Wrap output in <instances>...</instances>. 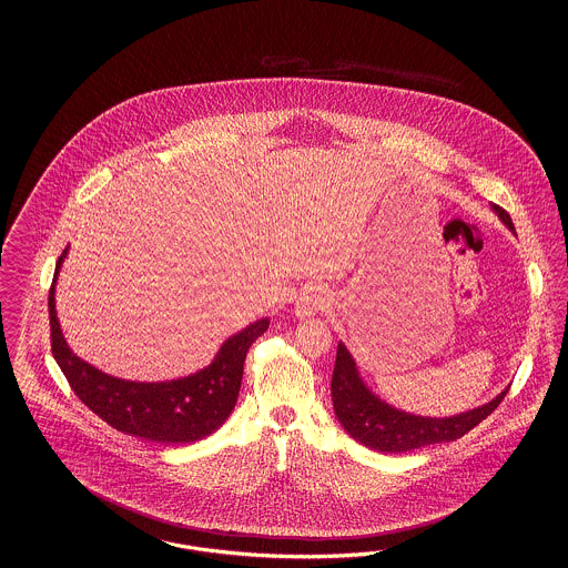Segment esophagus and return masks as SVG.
I'll use <instances>...</instances> for the list:
<instances>
[{"label":"esophagus","mask_w":568,"mask_h":568,"mask_svg":"<svg viewBox=\"0 0 568 568\" xmlns=\"http://www.w3.org/2000/svg\"><path fill=\"white\" fill-rule=\"evenodd\" d=\"M325 304H327L325 292L317 290V287H311V290H306L302 296L297 297V315L300 317H311V315L324 311Z\"/></svg>","instance_id":"34e87169"}]
</instances>
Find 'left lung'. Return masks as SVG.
<instances>
[{
  "instance_id": "8db88e82",
  "label": "left lung",
  "mask_w": 568,
  "mask_h": 568,
  "mask_svg": "<svg viewBox=\"0 0 568 568\" xmlns=\"http://www.w3.org/2000/svg\"><path fill=\"white\" fill-rule=\"evenodd\" d=\"M491 211L515 234L509 213L496 204H491ZM507 392L509 387H505L486 405L452 417H424L387 405L377 394H373V389L359 377L357 364L343 343H338L332 375V403L341 426L364 447L383 454H405L434 443L456 440L481 424L503 403Z\"/></svg>"
}]
</instances>
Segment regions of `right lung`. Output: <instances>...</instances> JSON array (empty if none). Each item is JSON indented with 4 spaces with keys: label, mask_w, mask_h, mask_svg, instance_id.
Instances as JSON below:
<instances>
[{
    "label": "right lung",
    "mask_w": 568,
    "mask_h": 568,
    "mask_svg": "<svg viewBox=\"0 0 568 568\" xmlns=\"http://www.w3.org/2000/svg\"><path fill=\"white\" fill-rule=\"evenodd\" d=\"M68 251L70 246L63 248L54 266L49 315L54 359L74 394L112 428L144 440L163 445L195 443L219 430L239 400L246 352L268 329L271 320H257L230 336L209 366L187 377L170 381L112 377L72 352L61 332L54 308V285Z\"/></svg>",
    "instance_id": "1"
}]
</instances>
